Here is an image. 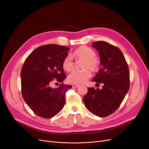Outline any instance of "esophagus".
Returning a JSON list of instances; mask_svg holds the SVG:
<instances>
[{"label": "esophagus", "mask_w": 149, "mask_h": 149, "mask_svg": "<svg viewBox=\"0 0 149 149\" xmlns=\"http://www.w3.org/2000/svg\"><path fill=\"white\" fill-rule=\"evenodd\" d=\"M72 86L73 88H77L79 86V84H73L72 85Z\"/></svg>", "instance_id": "obj_1"}]
</instances>
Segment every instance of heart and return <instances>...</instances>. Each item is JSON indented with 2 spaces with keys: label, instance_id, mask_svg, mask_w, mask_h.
Returning <instances> with one entry per match:
<instances>
[{
  "label": "heart",
  "instance_id": "b5f03b06",
  "mask_svg": "<svg viewBox=\"0 0 149 149\" xmlns=\"http://www.w3.org/2000/svg\"><path fill=\"white\" fill-rule=\"evenodd\" d=\"M74 54L77 58L85 60L83 64L84 68H89L93 71H97L99 69V61L95 58L96 53L89 47L86 46H81L75 51ZM62 66L66 71H70L74 68V61L70 55H68L64 58L62 63ZM91 76V72L88 69L74 70L68 75V80L72 83L82 84L87 81Z\"/></svg>",
  "mask_w": 149,
  "mask_h": 149
}]
</instances>
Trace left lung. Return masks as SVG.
<instances>
[{
	"label": "left lung",
	"mask_w": 149,
	"mask_h": 149,
	"mask_svg": "<svg viewBox=\"0 0 149 149\" xmlns=\"http://www.w3.org/2000/svg\"><path fill=\"white\" fill-rule=\"evenodd\" d=\"M92 44L98 52L101 66L92 81L103 83V86L102 89L88 88L83 101L92 114L105 117L119 107L128 92L129 70L124 55L118 48L104 41Z\"/></svg>",
	"instance_id": "left-lung-1"
}]
</instances>
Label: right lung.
<instances>
[{
  "mask_svg": "<svg viewBox=\"0 0 149 149\" xmlns=\"http://www.w3.org/2000/svg\"><path fill=\"white\" fill-rule=\"evenodd\" d=\"M69 50L54 44L40 46L29 55L22 66L23 98L31 110L42 118H51L60 112L65 104L66 91L72 88L63 83L57 88L51 87L54 79L60 83L66 79L62 63Z\"/></svg>",
  "mask_w": 149,
  "mask_h": 149,
  "instance_id": "add662e5",
  "label": "right lung"
}]
</instances>
